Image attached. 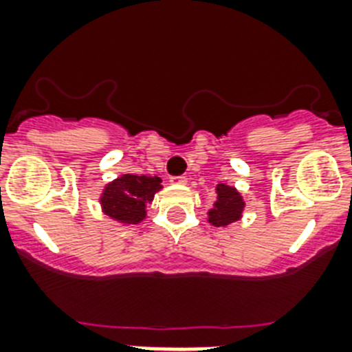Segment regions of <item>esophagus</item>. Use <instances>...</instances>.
I'll use <instances>...</instances> for the list:
<instances>
[{
	"label": "esophagus",
	"mask_w": 352,
	"mask_h": 352,
	"mask_svg": "<svg viewBox=\"0 0 352 352\" xmlns=\"http://www.w3.org/2000/svg\"><path fill=\"white\" fill-rule=\"evenodd\" d=\"M170 182H173V184H186L188 179L184 175H175V177H171Z\"/></svg>",
	"instance_id": "obj_1"
}]
</instances>
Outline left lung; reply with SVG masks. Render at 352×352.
I'll list each match as a JSON object with an SVG mask.
<instances>
[{
	"mask_svg": "<svg viewBox=\"0 0 352 352\" xmlns=\"http://www.w3.org/2000/svg\"><path fill=\"white\" fill-rule=\"evenodd\" d=\"M243 208H245V203H243L239 192H235V188L232 186L219 184L215 206L208 212L210 223L214 226L230 225L239 219Z\"/></svg>",
	"mask_w": 352,
	"mask_h": 352,
	"instance_id": "obj_1",
	"label": "left lung"
}]
</instances>
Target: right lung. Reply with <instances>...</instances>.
<instances>
[{"label": "right lung", "instance_id": "add662e5", "mask_svg": "<svg viewBox=\"0 0 352 352\" xmlns=\"http://www.w3.org/2000/svg\"><path fill=\"white\" fill-rule=\"evenodd\" d=\"M159 177L122 175L107 184L102 195V208L109 217L126 225H137L146 215V203L155 197L160 188Z\"/></svg>", "mask_w": 352, "mask_h": 352}]
</instances>
